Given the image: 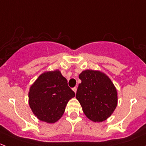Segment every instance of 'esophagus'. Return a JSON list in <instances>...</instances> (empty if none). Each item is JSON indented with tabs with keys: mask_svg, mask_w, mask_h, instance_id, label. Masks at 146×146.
Here are the masks:
<instances>
[{
	"mask_svg": "<svg viewBox=\"0 0 146 146\" xmlns=\"http://www.w3.org/2000/svg\"><path fill=\"white\" fill-rule=\"evenodd\" d=\"M73 90L76 93V91H77V88H76V87H74V88H73Z\"/></svg>",
	"mask_w": 146,
	"mask_h": 146,
	"instance_id": "1",
	"label": "esophagus"
}]
</instances>
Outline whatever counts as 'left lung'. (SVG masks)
<instances>
[{"label": "left lung", "mask_w": 146, "mask_h": 146, "mask_svg": "<svg viewBox=\"0 0 146 146\" xmlns=\"http://www.w3.org/2000/svg\"><path fill=\"white\" fill-rule=\"evenodd\" d=\"M76 98L88 119L101 122L111 116L117 105V92L108 76L100 71L86 70L79 75Z\"/></svg>", "instance_id": "8db88e82"}]
</instances>
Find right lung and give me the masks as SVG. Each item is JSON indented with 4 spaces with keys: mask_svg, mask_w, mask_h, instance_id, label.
Masks as SVG:
<instances>
[{
    "mask_svg": "<svg viewBox=\"0 0 146 146\" xmlns=\"http://www.w3.org/2000/svg\"><path fill=\"white\" fill-rule=\"evenodd\" d=\"M75 95L59 70L46 72L29 89V107L39 120L54 123L62 117L68 102Z\"/></svg>",
    "mask_w": 146,
    "mask_h": 146,
    "instance_id": "obj_1",
    "label": "right lung"
}]
</instances>
